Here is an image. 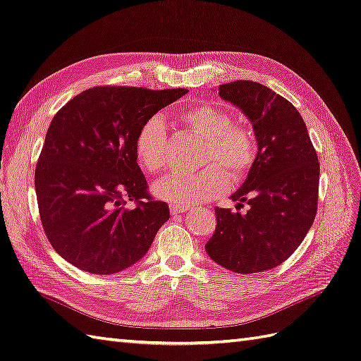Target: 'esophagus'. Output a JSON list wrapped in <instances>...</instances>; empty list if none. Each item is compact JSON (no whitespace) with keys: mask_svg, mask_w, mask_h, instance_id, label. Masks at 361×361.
<instances>
[{"mask_svg":"<svg viewBox=\"0 0 361 361\" xmlns=\"http://www.w3.org/2000/svg\"><path fill=\"white\" fill-rule=\"evenodd\" d=\"M187 211H188V208L183 207V204H171V207H170L171 216H178V214H183V212H187Z\"/></svg>","mask_w":361,"mask_h":361,"instance_id":"1","label":"esophagus"}]
</instances>
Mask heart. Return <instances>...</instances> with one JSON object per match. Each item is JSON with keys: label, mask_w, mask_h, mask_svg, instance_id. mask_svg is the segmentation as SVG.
I'll return each mask as SVG.
<instances>
[{"label": "heart", "mask_w": 361, "mask_h": 361, "mask_svg": "<svg viewBox=\"0 0 361 361\" xmlns=\"http://www.w3.org/2000/svg\"><path fill=\"white\" fill-rule=\"evenodd\" d=\"M179 121L194 135L204 140L199 171H178L154 185L159 199L178 204H196L211 200L226 190L229 178L243 180L258 157L257 135L247 124L232 123L226 109L211 103H197L179 114ZM135 154L149 173L167 169L170 150L167 126L161 116L145 120L135 136Z\"/></svg>", "instance_id": "1"}]
</instances>
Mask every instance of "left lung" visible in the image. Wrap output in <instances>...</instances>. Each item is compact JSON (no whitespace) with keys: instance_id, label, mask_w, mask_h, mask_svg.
Wrapping results in <instances>:
<instances>
[{"instance_id":"1","label":"left lung","mask_w":361,"mask_h":361,"mask_svg":"<svg viewBox=\"0 0 361 361\" xmlns=\"http://www.w3.org/2000/svg\"><path fill=\"white\" fill-rule=\"evenodd\" d=\"M223 100L252 123L258 157L232 194L237 212L216 208L217 228L204 249L235 274H258L284 262L305 238L317 212L319 161L298 109L270 87L237 80L219 86ZM246 201L250 209H238Z\"/></svg>"}]
</instances>
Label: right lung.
Here are the masks:
<instances>
[{
    "label": "right lung",
    "instance_id": "add662e5",
    "mask_svg": "<svg viewBox=\"0 0 361 361\" xmlns=\"http://www.w3.org/2000/svg\"><path fill=\"white\" fill-rule=\"evenodd\" d=\"M187 92L95 86L54 115L35 188L47 238L63 259L111 275L147 253L170 209L147 191L135 136L145 120Z\"/></svg>",
    "mask_w": 361,
    "mask_h": 361
}]
</instances>
